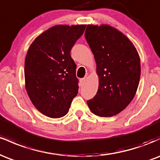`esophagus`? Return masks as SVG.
Segmentation results:
<instances>
[{
  "label": "esophagus",
  "instance_id": "obj_1",
  "mask_svg": "<svg viewBox=\"0 0 160 160\" xmlns=\"http://www.w3.org/2000/svg\"><path fill=\"white\" fill-rule=\"evenodd\" d=\"M86 80H87V77H85V78L80 79V84H81V85H83V84L86 82Z\"/></svg>",
  "mask_w": 160,
  "mask_h": 160
}]
</instances>
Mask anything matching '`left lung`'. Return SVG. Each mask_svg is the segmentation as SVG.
Returning <instances> with one entry per match:
<instances>
[{"label":"left lung","mask_w":160,"mask_h":160,"mask_svg":"<svg viewBox=\"0 0 160 160\" xmlns=\"http://www.w3.org/2000/svg\"><path fill=\"white\" fill-rule=\"evenodd\" d=\"M85 38L98 77V92L87 104L98 117H113L135 97L141 76L140 57L131 40L109 25H88Z\"/></svg>","instance_id":"obj_1"}]
</instances>
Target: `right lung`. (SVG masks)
<instances>
[{
  "label": "right lung",
  "mask_w": 160,
  "mask_h": 160,
  "mask_svg": "<svg viewBox=\"0 0 160 160\" xmlns=\"http://www.w3.org/2000/svg\"><path fill=\"white\" fill-rule=\"evenodd\" d=\"M86 25H58L37 37L25 60L28 95L40 113L51 118L68 113L78 93L77 65L71 49L83 34Z\"/></svg>",
  "instance_id": "right-lung-1"
}]
</instances>
